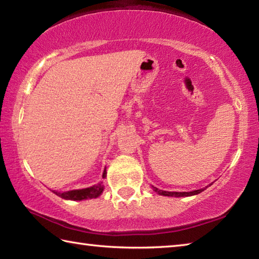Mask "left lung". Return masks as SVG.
Returning a JSON list of instances; mask_svg holds the SVG:
<instances>
[{
  "label": "left lung",
  "mask_w": 259,
  "mask_h": 259,
  "mask_svg": "<svg viewBox=\"0 0 259 259\" xmlns=\"http://www.w3.org/2000/svg\"><path fill=\"white\" fill-rule=\"evenodd\" d=\"M153 187V191L156 192L157 194L160 195H164V196H175V198H181V196H192L195 194H199L202 191H204V188H201V190H196V191H192V192H166V191H162L156 188L154 186Z\"/></svg>",
  "instance_id": "1"
}]
</instances>
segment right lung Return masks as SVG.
Masks as SVG:
<instances>
[{"label": "right lung", "mask_w": 259, "mask_h": 259, "mask_svg": "<svg viewBox=\"0 0 259 259\" xmlns=\"http://www.w3.org/2000/svg\"><path fill=\"white\" fill-rule=\"evenodd\" d=\"M105 177H106V169H105L103 172V178ZM103 191H104V185H103V182H100L97 184V185L82 188V190H74V191H68L64 193H58V192H55V193L58 196H60V198H63L65 200L81 201V200H87V199L98 198V196L103 193Z\"/></svg>", "instance_id": "obj_1"}]
</instances>
